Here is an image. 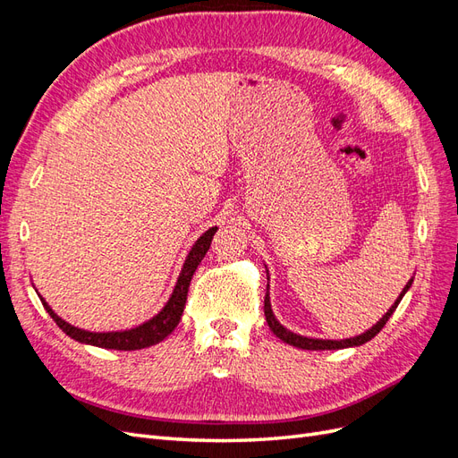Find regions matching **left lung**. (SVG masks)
Instances as JSON below:
<instances>
[{
    "label": "left lung",
    "instance_id": "1",
    "mask_svg": "<svg viewBox=\"0 0 458 458\" xmlns=\"http://www.w3.org/2000/svg\"><path fill=\"white\" fill-rule=\"evenodd\" d=\"M412 284V279L405 284V288L401 290L399 298L394 301V306L387 310L386 315H382L380 321L377 325H372L369 330H365L363 335L359 336H353V338H345V340H321V338H308V336H300L296 335V332L284 328L279 321H276V317L271 310V298H269V275H267V293H266V300H263V311H266V321L269 325V328L273 330L275 336H279L283 342L294 345V348H300V350H311V352H318V350H344V348H353V345H361V344H367L369 340H372L374 336L378 335V332L384 328V325L387 323V318H390L395 311V308L399 306L401 298H403L407 294V290L411 288Z\"/></svg>",
    "mask_w": 458,
    "mask_h": 458
}]
</instances>
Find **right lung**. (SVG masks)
<instances>
[{"instance_id":"1","label":"right lung","mask_w":458,"mask_h":458,"mask_svg":"<svg viewBox=\"0 0 458 458\" xmlns=\"http://www.w3.org/2000/svg\"><path fill=\"white\" fill-rule=\"evenodd\" d=\"M216 231H217V227H210L206 233L200 234L195 244H192V248L185 258L182 273H179V276H177V283H175V288H174L170 300L165 301V306L155 317L148 318V321H145L140 327H133L128 330H113V332H91V330L78 328L71 323H66L64 318H61L49 308V303L44 298H41L39 294L38 296H39L41 303H44L46 311L53 317V321L59 325V328L64 332V335L74 338L80 344L97 345V348H105V350H120V352H133V350L148 348V345H155V344L162 342L165 336H170L174 328L177 327L179 318H182L183 310H185L187 293H189V284H191L192 275H195L199 263L206 256L208 248H210Z\"/></svg>"}]
</instances>
